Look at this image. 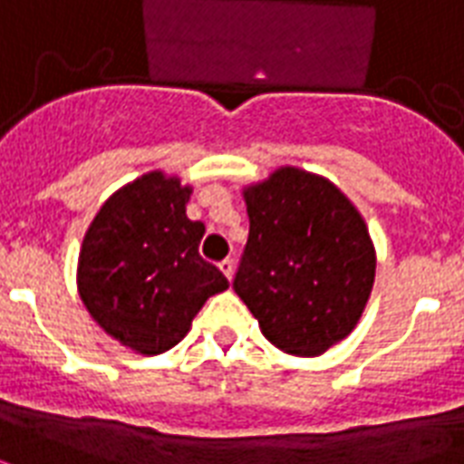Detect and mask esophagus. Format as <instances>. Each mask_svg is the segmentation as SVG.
Listing matches in <instances>:
<instances>
[{
	"label": "esophagus",
	"mask_w": 464,
	"mask_h": 464,
	"mask_svg": "<svg viewBox=\"0 0 464 464\" xmlns=\"http://www.w3.org/2000/svg\"><path fill=\"white\" fill-rule=\"evenodd\" d=\"M220 271L225 273V278H227V281H232V276H235V261H232V258L220 261Z\"/></svg>",
	"instance_id": "34e87169"
}]
</instances>
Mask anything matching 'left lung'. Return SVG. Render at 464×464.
I'll return each instance as SVG.
<instances>
[{
	"label": "left lung",
	"instance_id": "1",
	"mask_svg": "<svg viewBox=\"0 0 464 464\" xmlns=\"http://www.w3.org/2000/svg\"><path fill=\"white\" fill-rule=\"evenodd\" d=\"M249 239L237 295L283 353L314 358L361 322L375 244L358 208L326 176L278 167L242 188Z\"/></svg>",
	"mask_w": 464,
	"mask_h": 464
}]
</instances>
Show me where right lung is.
Masks as SVG:
<instances>
[{
	"label": "right lung",
	"instance_id": "right-lung-1",
	"mask_svg": "<svg viewBox=\"0 0 464 464\" xmlns=\"http://www.w3.org/2000/svg\"><path fill=\"white\" fill-rule=\"evenodd\" d=\"M193 186L161 169L121 186L86 227L77 290L111 339L157 355L188 334L227 278L198 254L203 222L186 218Z\"/></svg>",
	"mask_w": 464,
	"mask_h": 464
}]
</instances>
